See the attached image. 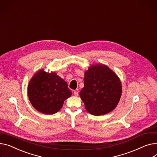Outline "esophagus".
<instances>
[{"label": "esophagus", "instance_id": "34e87169", "mask_svg": "<svg viewBox=\"0 0 157 157\" xmlns=\"http://www.w3.org/2000/svg\"><path fill=\"white\" fill-rule=\"evenodd\" d=\"M74 95L76 97H78L79 95V93L78 91H74Z\"/></svg>", "mask_w": 157, "mask_h": 157}]
</instances>
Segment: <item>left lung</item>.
I'll return each mask as SVG.
<instances>
[{
  "instance_id": "left-lung-1",
  "label": "left lung",
  "mask_w": 157,
  "mask_h": 157,
  "mask_svg": "<svg viewBox=\"0 0 157 157\" xmlns=\"http://www.w3.org/2000/svg\"><path fill=\"white\" fill-rule=\"evenodd\" d=\"M84 85L79 95L86 110L91 114L104 115L117 105L122 93L121 82L107 66H91L85 72Z\"/></svg>"
}]
</instances>
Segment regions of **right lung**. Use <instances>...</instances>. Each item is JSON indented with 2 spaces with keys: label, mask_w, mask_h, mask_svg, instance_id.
<instances>
[{
  "label": "right lung",
  "mask_w": 157,
  "mask_h": 157,
  "mask_svg": "<svg viewBox=\"0 0 157 157\" xmlns=\"http://www.w3.org/2000/svg\"><path fill=\"white\" fill-rule=\"evenodd\" d=\"M72 95L67 83L56 73L40 70L31 78L28 87L29 100L35 109L45 114H54Z\"/></svg>",
  "instance_id": "add662e5"
}]
</instances>
